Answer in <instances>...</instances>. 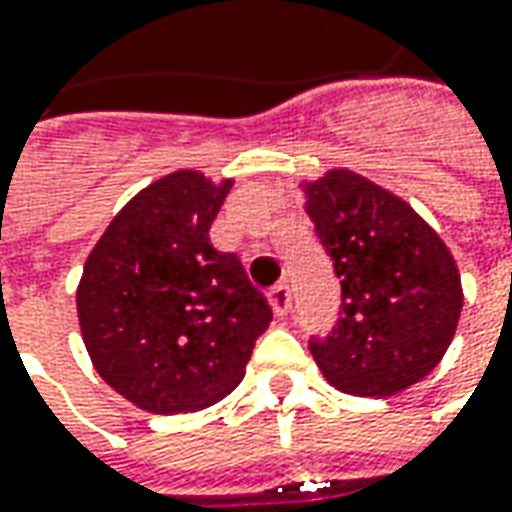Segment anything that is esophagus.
<instances>
[{"label":"esophagus","instance_id":"34e87169","mask_svg":"<svg viewBox=\"0 0 512 512\" xmlns=\"http://www.w3.org/2000/svg\"><path fill=\"white\" fill-rule=\"evenodd\" d=\"M268 299H271V307L277 316H288V310H291V288L288 285H274Z\"/></svg>","mask_w":512,"mask_h":512}]
</instances>
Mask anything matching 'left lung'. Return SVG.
I'll list each match as a JSON object with an SVG mask.
<instances>
[{
    "label": "left lung",
    "mask_w": 512,
    "mask_h": 512,
    "mask_svg": "<svg viewBox=\"0 0 512 512\" xmlns=\"http://www.w3.org/2000/svg\"><path fill=\"white\" fill-rule=\"evenodd\" d=\"M305 210L341 280V318L310 352L332 388L393 396L424 380L455 338L463 288L441 235L355 171L305 185Z\"/></svg>",
    "instance_id": "1"
}]
</instances>
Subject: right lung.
I'll return each instance as SVG.
<instances>
[{"instance_id": "obj_1", "label": "right lung", "mask_w": 512, "mask_h": 512, "mask_svg": "<svg viewBox=\"0 0 512 512\" xmlns=\"http://www.w3.org/2000/svg\"><path fill=\"white\" fill-rule=\"evenodd\" d=\"M230 188L199 171L166 174L121 207L85 260L82 341L99 377L141 410L221 402L271 321L241 260L210 244Z\"/></svg>"}]
</instances>
